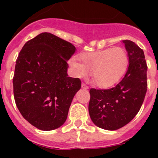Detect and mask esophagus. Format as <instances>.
<instances>
[{"mask_svg": "<svg viewBox=\"0 0 158 158\" xmlns=\"http://www.w3.org/2000/svg\"><path fill=\"white\" fill-rule=\"evenodd\" d=\"M81 88H82V89H89V87H88V86L86 85L85 84H84V83H82Z\"/></svg>", "mask_w": 158, "mask_h": 158, "instance_id": "34e87169", "label": "esophagus"}]
</instances>
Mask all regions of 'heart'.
<instances>
[{
  "instance_id": "obj_1",
  "label": "heart",
  "mask_w": 158,
  "mask_h": 158,
  "mask_svg": "<svg viewBox=\"0 0 158 158\" xmlns=\"http://www.w3.org/2000/svg\"><path fill=\"white\" fill-rule=\"evenodd\" d=\"M80 61L71 59L70 65L77 77L81 78L89 76L96 85L107 89L116 85L127 69L128 55L121 47L108 48L80 55Z\"/></svg>"
}]
</instances>
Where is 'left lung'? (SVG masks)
I'll use <instances>...</instances> for the list:
<instances>
[{"instance_id":"8db88e82","label":"left lung","mask_w":158,"mask_h":158,"mask_svg":"<svg viewBox=\"0 0 158 158\" xmlns=\"http://www.w3.org/2000/svg\"><path fill=\"white\" fill-rule=\"evenodd\" d=\"M129 65L115 87L90 89L89 112L93 123L115 131L129 123L140 110L147 90V65L144 52L134 42L123 40Z\"/></svg>"}]
</instances>
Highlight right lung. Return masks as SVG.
<instances>
[{"instance_id": "1", "label": "right lung", "mask_w": 158, "mask_h": 158, "mask_svg": "<svg viewBox=\"0 0 158 158\" xmlns=\"http://www.w3.org/2000/svg\"><path fill=\"white\" fill-rule=\"evenodd\" d=\"M76 51L69 42L41 33L25 43L16 59L13 93L19 112L41 131L60 127L81 89L79 78L68 76L67 61Z\"/></svg>"}]
</instances>
